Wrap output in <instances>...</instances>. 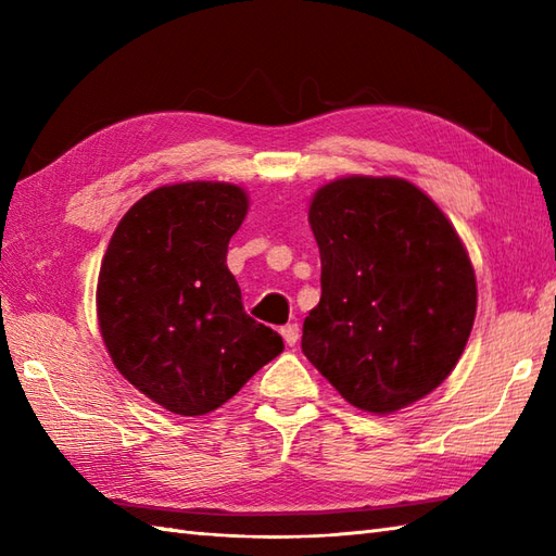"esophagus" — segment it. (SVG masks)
I'll use <instances>...</instances> for the list:
<instances>
[{
  "label": "esophagus",
  "mask_w": 556,
  "mask_h": 556,
  "mask_svg": "<svg viewBox=\"0 0 556 556\" xmlns=\"http://www.w3.org/2000/svg\"><path fill=\"white\" fill-rule=\"evenodd\" d=\"M299 325L296 323H291V325H287V327H281V337H285V341H287V346H293L299 341Z\"/></svg>",
  "instance_id": "1"
}]
</instances>
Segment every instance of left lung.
Listing matches in <instances>:
<instances>
[{
    "label": "left lung",
    "instance_id": "1",
    "mask_svg": "<svg viewBox=\"0 0 556 556\" xmlns=\"http://www.w3.org/2000/svg\"><path fill=\"white\" fill-rule=\"evenodd\" d=\"M323 296L301 349L351 406L387 416L456 368L478 287L452 222L396 176H346L313 195Z\"/></svg>",
    "mask_w": 556,
    "mask_h": 556
}]
</instances>
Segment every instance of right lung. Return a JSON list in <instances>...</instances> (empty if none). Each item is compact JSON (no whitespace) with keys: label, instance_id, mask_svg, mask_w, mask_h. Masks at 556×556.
<instances>
[{"label":"right lung","instance_id":"1","mask_svg":"<svg viewBox=\"0 0 556 556\" xmlns=\"http://www.w3.org/2000/svg\"><path fill=\"white\" fill-rule=\"evenodd\" d=\"M245 212L241 186H162L126 212L102 257L104 346L138 392L176 416L227 404L285 351L275 329L245 315L227 267Z\"/></svg>","mask_w":556,"mask_h":556}]
</instances>
